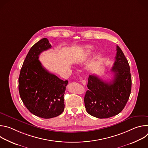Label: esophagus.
Here are the masks:
<instances>
[{
  "label": "esophagus",
  "instance_id": "esophagus-1",
  "mask_svg": "<svg viewBox=\"0 0 148 148\" xmlns=\"http://www.w3.org/2000/svg\"><path fill=\"white\" fill-rule=\"evenodd\" d=\"M81 82H82V84H83L84 86H86V80L82 79V80H81Z\"/></svg>",
  "mask_w": 148,
  "mask_h": 148
}]
</instances>
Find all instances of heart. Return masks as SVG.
<instances>
[{
    "label": "heart",
    "mask_w": 148,
    "mask_h": 148,
    "mask_svg": "<svg viewBox=\"0 0 148 148\" xmlns=\"http://www.w3.org/2000/svg\"><path fill=\"white\" fill-rule=\"evenodd\" d=\"M92 50V47L91 46H87L86 48V50H85V52L81 54L80 55H79L77 57V61H79V62L82 61L88 55L90 54V53H91Z\"/></svg>",
    "instance_id": "heart-1"
}]
</instances>
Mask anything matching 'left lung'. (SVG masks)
I'll return each instance as SVG.
<instances>
[{
    "mask_svg": "<svg viewBox=\"0 0 148 148\" xmlns=\"http://www.w3.org/2000/svg\"><path fill=\"white\" fill-rule=\"evenodd\" d=\"M111 71L114 79L103 81L96 75H89L84 103L87 112L98 118H108L119 114L127 103L131 92L132 79L128 61L118 46Z\"/></svg>",
    "mask_w": 148,
    "mask_h": 148,
    "instance_id": "left-lung-1",
    "label": "left lung"
}]
</instances>
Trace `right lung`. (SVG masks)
Here are the masks:
<instances>
[{
	"instance_id": "right-lung-1",
	"label": "right lung",
	"mask_w": 148,
	"mask_h": 148,
	"mask_svg": "<svg viewBox=\"0 0 148 148\" xmlns=\"http://www.w3.org/2000/svg\"><path fill=\"white\" fill-rule=\"evenodd\" d=\"M51 48L47 38L34 45L23 62L18 77V91L25 107L34 115L49 119L64 110V94L68 81L46 70L38 60L43 51Z\"/></svg>"
}]
</instances>
